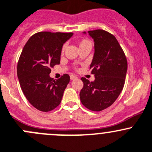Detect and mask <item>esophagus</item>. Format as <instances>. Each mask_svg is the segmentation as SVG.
I'll return each mask as SVG.
<instances>
[{
	"mask_svg": "<svg viewBox=\"0 0 152 152\" xmlns=\"http://www.w3.org/2000/svg\"><path fill=\"white\" fill-rule=\"evenodd\" d=\"M77 77L75 75H70V79L72 80H75L77 79Z\"/></svg>",
	"mask_w": 152,
	"mask_h": 152,
	"instance_id": "obj_1",
	"label": "esophagus"
}]
</instances>
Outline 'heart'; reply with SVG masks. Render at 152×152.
<instances>
[{
  "label": "heart",
  "mask_w": 152,
  "mask_h": 152,
  "mask_svg": "<svg viewBox=\"0 0 152 152\" xmlns=\"http://www.w3.org/2000/svg\"><path fill=\"white\" fill-rule=\"evenodd\" d=\"M86 45H91V43H90L89 40H86V39H83V40H82L80 41V43H79L80 47V46H86ZM64 49H65V46H64V47H63L62 52H64Z\"/></svg>",
  "instance_id": "1"
}]
</instances>
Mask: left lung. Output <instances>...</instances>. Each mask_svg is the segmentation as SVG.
I'll return each instance as SVG.
<instances>
[{
	"instance_id": "left-lung-1",
	"label": "left lung",
	"mask_w": 152,
	"mask_h": 152,
	"mask_svg": "<svg viewBox=\"0 0 152 152\" xmlns=\"http://www.w3.org/2000/svg\"><path fill=\"white\" fill-rule=\"evenodd\" d=\"M86 34V31L83 32ZM94 42V53L90 65L94 79L81 80L83 87L80 92L82 104L89 110L100 112L117 100L124 88L127 72V60L118 40L103 29L88 31Z\"/></svg>"
}]
</instances>
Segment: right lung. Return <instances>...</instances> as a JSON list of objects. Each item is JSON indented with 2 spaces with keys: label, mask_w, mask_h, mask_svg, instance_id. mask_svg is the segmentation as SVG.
<instances>
[{
  "label": "right lung",
  "mask_w": 152,
  "mask_h": 152,
  "mask_svg": "<svg viewBox=\"0 0 152 152\" xmlns=\"http://www.w3.org/2000/svg\"><path fill=\"white\" fill-rule=\"evenodd\" d=\"M73 33L41 31L31 36L19 58L17 74L28 101L41 112H49L61 103L70 77H50L51 68L60 64L63 45Z\"/></svg>",
  "instance_id": "1"
}]
</instances>
